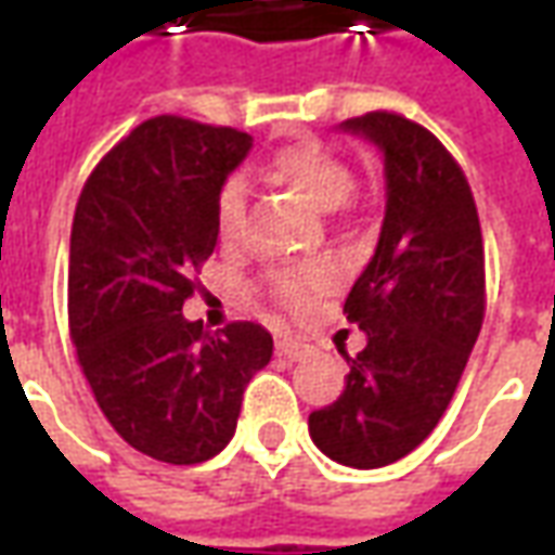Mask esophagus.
Segmentation results:
<instances>
[{"instance_id": "1", "label": "esophagus", "mask_w": 555, "mask_h": 555, "mask_svg": "<svg viewBox=\"0 0 555 555\" xmlns=\"http://www.w3.org/2000/svg\"><path fill=\"white\" fill-rule=\"evenodd\" d=\"M306 353H309V348H306L302 341H297V338H279L276 341V357H282V360L297 362L302 360Z\"/></svg>"}]
</instances>
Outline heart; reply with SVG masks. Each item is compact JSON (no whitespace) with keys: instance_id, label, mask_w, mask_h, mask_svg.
I'll use <instances>...</instances> for the list:
<instances>
[{"instance_id":"heart-1","label":"heart","mask_w":555,"mask_h":555,"mask_svg":"<svg viewBox=\"0 0 555 555\" xmlns=\"http://www.w3.org/2000/svg\"><path fill=\"white\" fill-rule=\"evenodd\" d=\"M273 181L285 183L291 190L306 195L318 207H348L350 190H353V169L336 151H330L321 142H297L276 151L270 159ZM246 225V183L243 178H229L219 186L217 195V234L225 246L243 237ZM341 282V264L333 255H318L300 264L276 270L270 276V291L285 309L300 312L314 297H321Z\"/></svg>"}]
</instances>
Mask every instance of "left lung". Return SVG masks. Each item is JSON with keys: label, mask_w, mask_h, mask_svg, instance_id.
Returning <instances> with one entry per match:
<instances>
[{"label": "left lung", "mask_w": 555, "mask_h": 555, "mask_svg": "<svg viewBox=\"0 0 555 555\" xmlns=\"http://www.w3.org/2000/svg\"><path fill=\"white\" fill-rule=\"evenodd\" d=\"M345 130L384 151L386 217L345 314L369 345L309 434L338 464H396L437 428L485 321V243L464 169L428 127L365 113Z\"/></svg>", "instance_id": "8db88e82"}]
</instances>
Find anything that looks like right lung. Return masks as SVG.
Returning <instances> with one entry per match:
<instances>
[{
  "instance_id": "obj_1",
  "label": "right lung",
  "mask_w": 555,
  "mask_h": 555,
  "mask_svg": "<svg viewBox=\"0 0 555 555\" xmlns=\"http://www.w3.org/2000/svg\"><path fill=\"white\" fill-rule=\"evenodd\" d=\"M253 147L234 127L157 115L103 154L70 229L67 324L103 416L137 452L190 466L237 428L243 389L273 357L261 324L186 321L217 246V195Z\"/></svg>"
}]
</instances>
